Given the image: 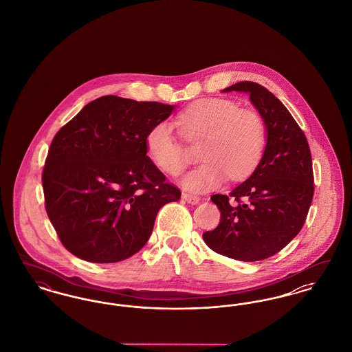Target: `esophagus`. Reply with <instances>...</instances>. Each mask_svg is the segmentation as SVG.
<instances>
[{"instance_id": "esophagus-1", "label": "esophagus", "mask_w": 352, "mask_h": 352, "mask_svg": "<svg viewBox=\"0 0 352 352\" xmlns=\"http://www.w3.org/2000/svg\"><path fill=\"white\" fill-rule=\"evenodd\" d=\"M182 198H184V201H187V203H190V204H198L199 201H201L199 197L192 195V194H184Z\"/></svg>"}]
</instances>
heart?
<instances>
[{"label":"heart","instance_id":"heart-1","mask_svg":"<svg viewBox=\"0 0 352 352\" xmlns=\"http://www.w3.org/2000/svg\"><path fill=\"white\" fill-rule=\"evenodd\" d=\"M184 137L190 141L204 138L201 165L188 171L184 188L192 192L211 191L228 175L239 181L258 164L267 144L264 118L253 109H243L227 99H204L187 107L175 118ZM145 146L153 164L171 175L186 165L182 142L168 122H157L146 134Z\"/></svg>","mask_w":352,"mask_h":352}]
</instances>
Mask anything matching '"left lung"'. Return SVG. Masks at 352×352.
Wrapping results in <instances>:
<instances>
[{
  "mask_svg": "<svg viewBox=\"0 0 352 352\" xmlns=\"http://www.w3.org/2000/svg\"><path fill=\"white\" fill-rule=\"evenodd\" d=\"M250 95L264 118L267 144L253 173L230 197H211L221 217L203 240L219 254L260 261L281 251L301 231L314 194L313 162L301 128L272 92L253 82L223 89Z\"/></svg>",
  "mask_w": 352,
  "mask_h": 352,
  "instance_id": "obj_1",
  "label": "left lung"
}]
</instances>
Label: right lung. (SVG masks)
Segmentation results:
<instances>
[{"label":"right lung","mask_w":352,"mask_h":352,"mask_svg":"<svg viewBox=\"0 0 352 352\" xmlns=\"http://www.w3.org/2000/svg\"><path fill=\"white\" fill-rule=\"evenodd\" d=\"M174 109L108 95L55 134L42 184L51 224L72 254L100 264L129 258L148 243L160 208L181 198L145 146Z\"/></svg>","instance_id":"add662e5"}]
</instances>
